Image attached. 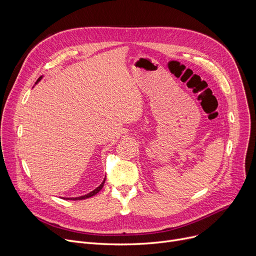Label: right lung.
<instances>
[{
  "label": "right lung",
  "mask_w": 256,
  "mask_h": 256,
  "mask_svg": "<svg viewBox=\"0 0 256 256\" xmlns=\"http://www.w3.org/2000/svg\"><path fill=\"white\" fill-rule=\"evenodd\" d=\"M44 78V76H39L38 78V80H36V83H35V85L37 84V83H39L40 80H42V78ZM104 182H106V178H104V180H102V182L96 188V189H94L93 191H91V192H89L88 194H85V195H83V196H78V197H62L63 199H66V200H82V199H86V198H89V197H92V196H94L96 194H98L102 189V186H104Z\"/></svg>",
  "instance_id": "add662e5"
}]
</instances>
